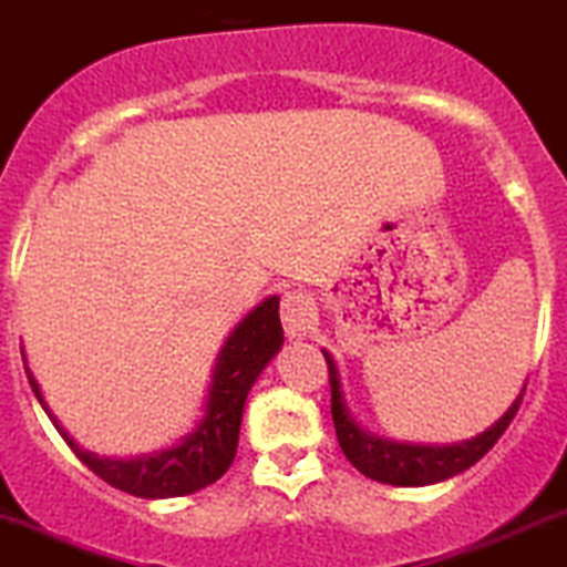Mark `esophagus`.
<instances>
[{
  "label": "esophagus",
  "instance_id": "obj_1",
  "mask_svg": "<svg viewBox=\"0 0 567 567\" xmlns=\"http://www.w3.org/2000/svg\"><path fill=\"white\" fill-rule=\"evenodd\" d=\"M279 313H282V324L288 338L308 336L316 324V301L308 290L293 288L285 290L282 301H279Z\"/></svg>",
  "mask_w": 567,
  "mask_h": 567
}]
</instances>
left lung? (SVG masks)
<instances>
[{
    "instance_id": "obj_1",
    "label": "left lung",
    "mask_w": 567,
    "mask_h": 567,
    "mask_svg": "<svg viewBox=\"0 0 567 567\" xmlns=\"http://www.w3.org/2000/svg\"><path fill=\"white\" fill-rule=\"evenodd\" d=\"M327 358V369H330V389H332V422H336V436L341 444L343 456L349 464L363 473L367 478L380 481V484H394V486H427L439 484L444 478L464 473L473 467L481 456L492 451V444L504 436L509 422L515 420L517 409H520L523 391L520 389L515 403L509 405L504 416L492 427H486L478 436L467 439L458 444H409V442H391V439L372 436L363 431L355 422V416L349 414L347 400L341 391V378H338V367L330 358L327 349H321Z\"/></svg>"
}]
</instances>
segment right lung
<instances>
[{
  "label": "right lung",
  "instance_id": "right-lung-1",
  "mask_svg": "<svg viewBox=\"0 0 567 567\" xmlns=\"http://www.w3.org/2000/svg\"><path fill=\"white\" fill-rule=\"evenodd\" d=\"M279 347H282L279 299L268 296L226 338L218 363H215V372H212L206 411L198 427L187 433L176 447L136 458H100L97 453L78 447L75 439L58 425L52 411L47 409L44 396H41V389L30 369L28 380L33 385L35 396H39L41 409L47 411L52 425L58 427V433L66 439L75 456L94 475H100L105 484L136 495V498H178V495H189V492L215 484L229 470V464L235 462L246 396L251 391L254 380L259 378V372L277 355Z\"/></svg>",
  "mask_w": 567,
  "mask_h": 567
}]
</instances>
